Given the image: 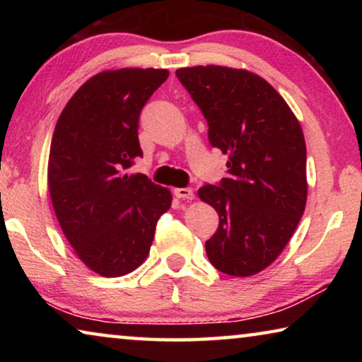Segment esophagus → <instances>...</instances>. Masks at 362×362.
Returning <instances> with one entry per match:
<instances>
[{"mask_svg": "<svg viewBox=\"0 0 362 362\" xmlns=\"http://www.w3.org/2000/svg\"><path fill=\"white\" fill-rule=\"evenodd\" d=\"M174 194L177 196V198H180V199H193V198H194L193 188H189V187H185V188H175V189H174Z\"/></svg>", "mask_w": 362, "mask_h": 362, "instance_id": "obj_1", "label": "esophagus"}]
</instances>
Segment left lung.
I'll list each match as a JSON object with an SVG mask.
<instances>
[{"mask_svg": "<svg viewBox=\"0 0 362 362\" xmlns=\"http://www.w3.org/2000/svg\"><path fill=\"white\" fill-rule=\"evenodd\" d=\"M203 112L212 146L228 155V177L199 188L218 214L207 259L230 276H252L283 252L306 204L302 127L259 75L207 65L175 71Z\"/></svg>", "mask_w": 362, "mask_h": 362, "instance_id": "obj_1", "label": "left lung"}]
</instances>
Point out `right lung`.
<instances>
[{"instance_id":"1","label":"right lung","mask_w":362,"mask_h":362,"mask_svg":"<svg viewBox=\"0 0 362 362\" xmlns=\"http://www.w3.org/2000/svg\"><path fill=\"white\" fill-rule=\"evenodd\" d=\"M168 70L99 73L66 103L47 164L52 206L76 255L105 278L131 273L148 255L173 194L144 174L126 173L137 158L140 112Z\"/></svg>"}]
</instances>
